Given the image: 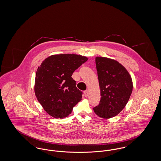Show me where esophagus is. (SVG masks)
<instances>
[{"mask_svg":"<svg viewBox=\"0 0 161 161\" xmlns=\"http://www.w3.org/2000/svg\"><path fill=\"white\" fill-rule=\"evenodd\" d=\"M88 94H89V92L88 91H85L84 92V97H87L88 96Z\"/></svg>","mask_w":161,"mask_h":161,"instance_id":"obj_1","label":"esophagus"}]
</instances>
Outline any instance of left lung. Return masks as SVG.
<instances>
[{"label": "left lung", "instance_id": "8db88e82", "mask_svg": "<svg viewBox=\"0 0 161 161\" xmlns=\"http://www.w3.org/2000/svg\"><path fill=\"white\" fill-rule=\"evenodd\" d=\"M96 67L100 84L101 100L94 112L102 118L118 115L130 98L133 82L127 70L118 61L103 57H96Z\"/></svg>", "mask_w": 161, "mask_h": 161}]
</instances>
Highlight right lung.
Returning <instances> with one entry per match:
<instances>
[{
  "label": "right lung",
  "instance_id": "1",
  "mask_svg": "<svg viewBox=\"0 0 161 161\" xmlns=\"http://www.w3.org/2000/svg\"><path fill=\"white\" fill-rule=\"evenodd\" d=\"M88 60L77 54H56L45 58L36 72L34 92L46 112L55 118H64L82 98L71 77L74 72Z\"/></svg>",
  "mask_w": 161,
  "mask_h": 161
}]
</instances>
